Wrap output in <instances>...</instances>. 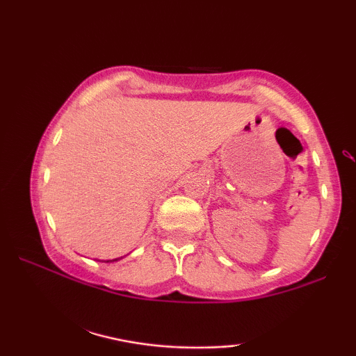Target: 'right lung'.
<instances>
[{"label":"right lung","instance_id":"right-lung-1","mask_svg":"<svg viewBox=\"0 0 356 356\" xmlns=\"http://www.w3.org/2000/svg\"><path fill=\"white\" fill-rule=\"evenodd\" d=\"M113 261H118V259H113ZM105 262H111V261H105Z\"/></svg>","mask_w":356,"mask_h":356}]
</instances>
